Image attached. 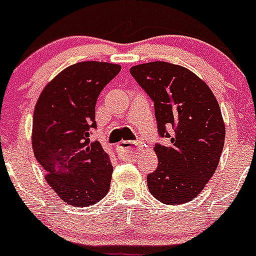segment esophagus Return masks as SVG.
Segmentation results:
<instances>
[{
    "instance_id": "esophagus-1",
    "label": "esophagus",
    "mask_w": 256,
    "mask_h": 256,
    "mask_svg": "<svg viewBox=\"0 0 256 256\" xmlns=\"http://www.w3.org/2000/svg\"><path fill=\"white\" fill-rule=\"evenodd\" d=\"M140 144H141V142L126 141V140H124V141H122L120 144H118V150L120 151L122 155H130V154L133 152L134 146H138Z\"/></svg>"
}]
</instances>
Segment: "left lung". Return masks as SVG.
<instances>
[{
	"mask_svg": "<svg viewBox=\"0 0 256 256\" xmlns=\"http://www.w3.org/2000/svg\"><path fill=\"white\" fill-rule=\"evenodd\" d=\"M130 74L154 101L159 134L170 138L168 146L154 148L159 164L148 176L151 195L166 205L190 202L216 173L224 146L218 101L202 79L180 65L154 61L132 66Z\"/></svg>",
	"mask_w": 256,
	"mask_h": 256,
	"instance_id": "left-lung-1",
	"label": "left lung"
}]
</instances>
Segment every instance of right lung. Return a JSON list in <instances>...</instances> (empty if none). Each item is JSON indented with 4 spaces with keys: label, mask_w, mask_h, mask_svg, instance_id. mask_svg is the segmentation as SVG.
<instances>
[{
    "label": "right lung",
    "mask_w": 256,
    "mask_h": 256,
    "mask_svg": "<svg viewBox=\"0 0 256 256\" xmlns=\"http://www.w3.org/2000/svg\"><path fill=\"white\" fill-rule=\"evenodd\" d=\"M122 66L100 61L70 65L44 88L33 114L32 148L47 183L64 202L91 206L106 196L112 165L96 128L97 97Z\"/></svg>",
    "instance_id": "obj_1"
}]
</instances>
